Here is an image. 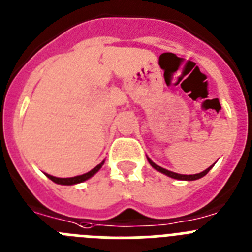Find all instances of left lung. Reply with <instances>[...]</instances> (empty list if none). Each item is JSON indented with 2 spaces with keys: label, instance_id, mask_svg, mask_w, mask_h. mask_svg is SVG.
Masks as SVG:
<instances>
[{
  "label": "left lung",
  "instance_id": "8db88e82",
  "mask_svg": "<svg viewBox=\"0 0 252 252\" xmlns=\"http://www.w3.org/2000/svg\"><path fill=\"white\" fill-rule=\"evenodd\" d=\"M147 159H148L149 164H151L152 167H153V168L156 169V171L160 172V173L165 174V176L171 177V178H174V180H180V181H196V180H199V178H202L203 176H206V174H207L208 172H210V169L212 168V167H214V164H215V163H214V164H212V165H210V167H208L207 169H205V171L201 172V173H196V174H180V173H174V172H172V171H168V169L162 168V167H159V165H158V164H156V163H154L153 160H152L149 157H147Z\"/></svg>",
  "mask_w": 252,
  "mask_h": 252
}]
</instances>
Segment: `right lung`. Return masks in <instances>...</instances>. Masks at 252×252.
<instances>
[{"label":"right lung","instance_id":"add662e5","mask_svg":"<svg viewBox=\"0 0 252 252\" xmlns=\"http://www.w3.org/2000/svg\"><path fill=\"white\" fill-rule=\"evenodd\" d=\"M104 162L105 160H103L101 163H99L95 168H93L92 171H89L88 173H84V174H80V176H75V177H70V178H59V177H54L51 176V174H47V178H50V180L53 181V182L58 183V185H63V186H72V185H78V183H81L84 182V181H87L89 180V178H92L93 176H94L96 172L99 171V169L103 167Z\"/></svg>","mask_w":252,"mask_h":252}]
</instances>
